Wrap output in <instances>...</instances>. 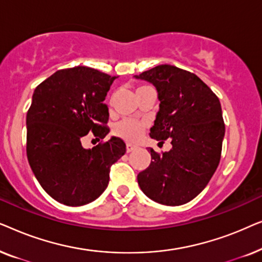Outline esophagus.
I'll return each mask as SVG.
<instances>
[{
  "mask_svg": "<svg viewBox=\"0 0 262 262\" xmlns=\"http://www.w3.org/2000/svg\"><path fill=\"white\" fill-rule=\"evenodd\" d=\"M135 149H137V145H134V144H130V143H127V144H126V151L127 152L134 151Z\"/></svg>",
  "mask_w": 262,
  "mask_h": 262,
  "instance_id": "obj_1",
  "label": "esophagus"
}]
</instances>
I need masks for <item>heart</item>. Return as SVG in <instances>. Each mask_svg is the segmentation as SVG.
I'll return each instance as SVG.
<instances>
[{
	"instance_id": "b5f03b06",
	"label": "heart",
	"mask_w": 262,
	"mask_h": 262,
	"mask_svg": "<svg viewBox=\"0 0 262 262\" xmlns=\"http://www.w3.org/2000/svg\"><path fill=\"white\" fill-rule=\"evenodd\" d=\"M148 88H150L148 85H138L136 93H139ZM145 127L146 124L142 120L123 119L114 126V134L128 142H136L142 137L143 132L145 131Z\"/></svg>"
}]
</instances>
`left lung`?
Segmentation results:
<instances>
[{"label":"left lung","mask_w":262,"mask_h":262,"mask_svg":"<svg viewBox=\"0 0 262 262\" xmlns=\"http://www.w3.org/2000/svg\"><path fill=\"white\" fill-rule=\"evenodd\" d=\"M159 92L160 111L150 137L170 138L168 152L149 148L151 162L137 175L138 185L154 202L179 206L194 199L220 164L225 125L220 99L195 74L169 64L143 71Z\"/></svg>","instance_id":"left-lung-1"}]
</instances>
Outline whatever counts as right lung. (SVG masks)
<instances>
[{"instance_id":"obj_1","label":"right lung","mask_w":262,"mask_h":262,"mask_svg":"<svg viewBox=\"0 0 262 262\" xmlns=\"http://www.w3.org/2000/svg\"><path fill=\"white\" fill-rule=\"evenodd\" d=\"M114 80L93 68H69L42 81L32 96L26 117L28 163L44 191L64 205L81 206L101 195L111 166L126 151L118 137L93 149L81 144L89 132L99 141L110 132L103 100Z\"/></svg>"}]
</instances>
